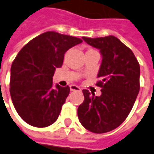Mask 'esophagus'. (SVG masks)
<instances>
[{"mask_svg":"<svg viewBox=\"0 0 154 154\" xmlns=\"http://www.w3.org/2000/svg\"><path fill=\"white\" fill-rule=\"evenodd\" d=\"M70 90L71 91H81V88L76 85H70Z\"/></svg>","mask_w":154,"mask_h":154,"instance_id":"1","label":"esophagus"}]
</instances>
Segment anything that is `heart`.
Listing matches in <instances>:
<instances>
[{"mask_svg": "<svg viewBox=\"0 0 154 154\" xmlns=\"http://www.w3.org/2000/svg\"><path fill=\"white\" fill-rule=\"evenodd\" d=\"M89 51H91V50H89Z\"/></svg>", "mask_w": 154, "mask_h": 154, "instance_id": "1", "label": "heart"}]
</instances>
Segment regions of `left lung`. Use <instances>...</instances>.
I'll return each instance as SVG.
<instances>
[{"mask_svg": "<svg viewBox=\"0 0 154 154\" xmlns=\"http://www.w3.org/2000/svg\"><path fill=\"white\" fill-rule=\"evenodd\" d=\"M89 45L100 50L103 60L97 77L102 94L91 95L83 90L85 100L77 109L82 126L102 134L121 125L131 111L140 89V66L133 51L113 35L83 37Z\"/></svg>", "mask_w": 154, "mask_h": 154, "instance_id": "left-lung-1", "label": "left lung"}]
</instances>
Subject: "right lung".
<instances>
[{"instance_id": "right-lung-1", "label": "right lung", "mask_w": 154, "mask_h": 154, "mask_svg": "<svg viewBox=\"0 0 154 154\" xmlns=\"http://www.w3.org/2000/svg\"><path fill=\"white\" fill-rule=\"evenodd\" d=\"M80 38L48 31L28 42L12 62L11 96L17 112L27 124L45 128L53 124L70 88L56 85L52 77L63 63L65 52L81 44Z\"/></svg>"}]
</instances>
